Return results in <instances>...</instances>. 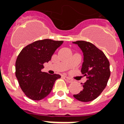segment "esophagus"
Here are the masks:
<instances>
[{"mask_svg":"<svg viewBox=\"0 0 124 124\" xmlns=\"http://www.w3.org/2000/svg\"><path fill=\"white\" fill-rule=\"evenodd\" d=\"M63 78H64V79H65V80H66V81H67L68 83H71V82H72V80H71V79H70V78L67 77V76H65V75H64V76H63Z\"/></svg>","mask_w":124,"mask_h":124,"instance_id":"1","label":"esophagus"}]
</instances>
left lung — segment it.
<instances>
[{
  "label": "left lung",
  "mask_w": 124,
  "mask_h": 124,
  "mask_svg": "<svg viewBox=\"0 0 124 124\" xmlns=\"http://www.w3.org/2000/svg\"><path fill=\"white\" fill-rule=\"evenodd\" d=\"M84 56L81 73L86 76L87 81L83 85V89L73 95L80 101L88 102L95 100L106 87L110 77V64L103 52L90 42L77 41Z\"/></svg>",
  "instance_id": "8db88e82"
}]
</instances>
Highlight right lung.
Masks as SVG:
<instances>
[{"label": "right lung", "instance_id": "obj_1", "mask_svg": "<svg viewBox=\"0 0 124 124\" xmlns=\"http://www.w3.org/2000/svg\"><path fill=\"white\" fill-rule=\"evenodd\" d=\"M63 41L45 39L26 45L19 54L16 62V76L24 94L32 100H41L51 92L60 75L42 72L43 64L51 60Z\"/></svg>", "mask_w": 124, "mask_h": 124}]
</instances>
